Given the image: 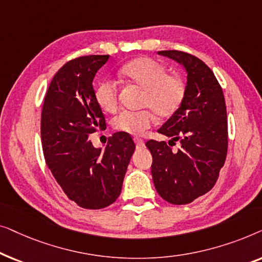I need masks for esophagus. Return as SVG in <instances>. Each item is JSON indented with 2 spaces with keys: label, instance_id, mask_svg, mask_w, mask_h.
Masks as SVG:
<instances>
[{
  "label": "esophagus",
  "instance_id": "34e87169",
  "mask_svg": "<svg viewBox=\"0 0 262 262\" xmlns=\"http://www.w3.org/2000/svg\"><path fill=\"white\" fill-rule=\"evenodd\" d=\"M134 141H135V143H136V145H137V148H144L145 143H144V141H143L142 138H139V137H135V138H134Z\"/></svg>",
  "mask_w": 262,
  "mask_h": 262
}]
</instances>
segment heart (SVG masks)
I'll return each instance as SVG.
<instances>
[{
  "label": "heart",
  "mask_w": 262,
  "mask_h": 262,
  "mask_svg": "<svg viewBox=\"0 0 262 262\" xmlns=\"http://www.w3.org/2000/svg\"><path fill=\"white\" fill-rule=\"evenodd\" d=\"M120 76L143 89L141 106L144 110L131 112L123 111L113 118L117 131L128 135H141L160 118H169L180 108L186 95V85L178 74L168 73L167 68L149 57H141L125 64ZM95 100L106 113L116 112L119 106V85L112 80L100 82L95 89Z\"/></svg>",
  "instance_id": "obj_1"
}]
</instances>
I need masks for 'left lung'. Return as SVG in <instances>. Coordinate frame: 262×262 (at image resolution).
<instances>
[{"label": "left lung", "instance_id": "1", "mask_svg": "<svg viewBox=\"0 0 262 262\" xmlns=\"http://www.w3.org/2000/svg\"><path fill=\"white\" fill-rule=\"evenodd\" d=\"M187 71L184 102L157 132L169 143L150 139L151 175L161 198L174 205L192 203L212 189L228 152V119L223 91L212 70L191 53L159 51ZM181 143L178 152L171 146Z\"/></svg>", "mask_w": 262, "mask_h": 262}]
</instances>
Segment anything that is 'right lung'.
<instances>
[{"label":"right lung","mask_w":262,"mask_h":262,"mask_svg":"<svg viewBox=\"0 0 262 262\" xmlns=\"http://www.w3.org/2000/svg\"><path fill=\"white\" fill-rule=\"evenodd\" d=\"M108 57L82 56L67 62L53 76L41 110L45 162L68 198L89 210L116 202L136 148L125 132L113 134L105 150L95 149L89 139L106 128L93 80Z\"/></svg>","instance_id":"obj_1"}]
</instances>
